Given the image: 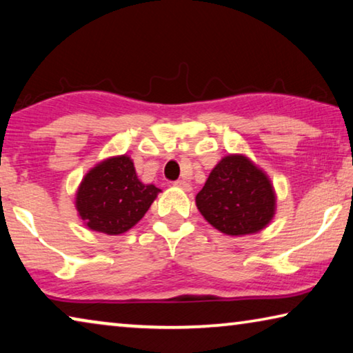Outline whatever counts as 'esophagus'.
<instances>
[{
  "mask_svg": "<svg viewBox=\"0 0 353 353\" xmlns=\"http://www.w3.org/2000/svg\"><path fill=\"white\" fill-rule=\"evenodd\" d=\"M173 184H175L176 188L183 189V191H186V192L191 191V184H189L188 181H184V180H178V181H175V183H173Z\"/></svg>",
  "mask_w": 353,
  "mask_h": 353,
  "instance_id": "34e87169",
  "label": "esophagus"
}]
</instances>
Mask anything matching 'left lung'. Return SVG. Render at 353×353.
<instances>
[{"label": "left lung", "mask_w": 353, "mask_h": 353, "mask_svg": "<svg viewBox=\"0 0 353 353\" xmlns=\"http://www.w3.org/2000/svg\"><path fill=\"white\" fill-rule=\"evenodd\" d=\"M195 205L214 229L230 236L257 233L276 213V192L267 173L245 154L224 156L197 195Z\"/></svg>", "instance_id": "8db88e82"}]
</instances>
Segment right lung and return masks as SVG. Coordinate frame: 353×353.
Instances as JSON below:
<instances>
[{"label":"right lung","instance_id":"1","mask_svg":"<svg viewBox=\"0 0 353 353\" xmlns=\"http://www.w3.org/2000/svg\"><path fill=\"white\" fill-rule=\"evenodd\" d=\"M159 192L154 184L139 180L129 156H112L83 176L75 194V208L88 229L121 235L143 218Z\"/></svg>","mask_w":353,"mask_h":353}]
</instances>
